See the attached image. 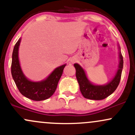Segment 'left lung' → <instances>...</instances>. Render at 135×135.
<instances>
[{
  "label": "left lung",
  "mask_w": 135,
  "mask_h": 135,
  "mask_svg": "<svg viewBox=\"0 0 135 135\" xmlns=\"http://www.w3.org/2000/svg\"><path fill=\"white\" fill-rule=\"evenodd\" d=\"M120 63L119 70L116 74L115 77L110 83L104 86H94L93 85L86 77L84 70L77 63L74 64L76 69V77L80 90L83 97L87 99L94 100H100L106 98L115 91L120 83L122 68H123V57L121 53H119Z\"/></svg>",
  "instance_id": "8db88e82"
}]
</instances>
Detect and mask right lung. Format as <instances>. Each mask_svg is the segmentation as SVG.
Masks as SVG:
<instances>
[{
  "label": "right lung",
  "instance_id": "right-lung-1",
  "mask_svg": "<svg viewBox=\"0 0 135 135\" xmlns=\"http://www.w3.org/2000/svg\"><path fill=\"white\" fill-rule=\"evenodd\" d=\"M21 39L14 47L11 63V74L20 92L28 98L34 101H42L50 98L55 92L58 81L62 75L66 65L56 68L46 80L32 82L23 75L18 60V48Z\"/></svg>",
  "mask_w": 135,
  "mask_h": 135
}]
</instances>
